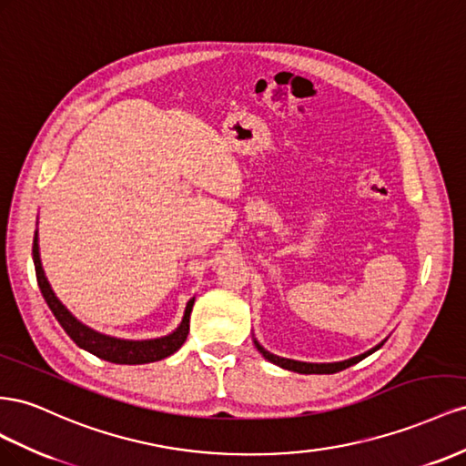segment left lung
Instances as JSON below:
<instances>
[{
    "instance_id": "1",
    "label": "left lung",
    "mask_w": 466,
    "mask_h": 466,
    "mask_svg": "<svg viewBox=\"0 0 466 466\" xmlns=\"http://www.w3.org/2000/svg\"><path fill=\"white\" fill-rule=\"evenodd\" d=\"M254 343H256L258 351H259L265 359H268V361H271V363H275V365H279V367H283V369H287V370H295V373H300V375H331V373H339V370H343V369H348V367L359 363V361H361V359H365L367 355L375 353L377 350L382 348L384 341H380L379 345H375L373 350H369V351H365V353H361V355H357V357H351V359H345V361H338V363H304V361H295V359H285V357H279V355L269 353L268 350H263L258 339H254Z\"/></svg>"
}]
</instances>
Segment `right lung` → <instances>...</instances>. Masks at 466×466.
Here are the masks:
<instances>
[{"mask_svg":"<svg viewBox=\"0 0 466 466\" xmlns=\"http://www.w3.org/2000/svg\"><path fill=\"white\" fill-rule=\"evenodd\" d=\"M33 261H35L38 287H41V292L48 304V309L56 316V320L60 322L66 334H68L79 348L97 355L99 359H105V361H111L116 365L154 363V361H159V359L169 357L171 353H176L185 343V339H187L189 318H191L195 299H191L187 302V307H185L183 320L177 326V329L171 331V334L164 338H156V339L111 338L79 322L77 318L58 300V297L55 295V290H52L48 279L45 275L41 254H38V230H35V238H33Z\"/></svg>","mask_w":466,"mask_h":466,"instance_id":"right-lung-1","label":"right lung"}]
</instances>
